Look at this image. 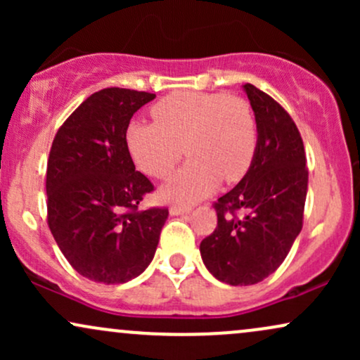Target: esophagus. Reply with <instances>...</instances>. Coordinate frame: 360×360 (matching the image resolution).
Wrapping results in <instances>:
<instances>
[{"instance_id":"esophagus-1","label":"esophagus","mask_w":360,"mask_h":360,"mask_svg":"<svg viewBox=\"0 0 360 360\" xmlns=\"http://www.w3.org/2000/svg\"><path fill=\"white\" fill-rule=\"evenodd\" d=\"M189 212H191V208H186V206H179V205H172L171 208H169V213H171L172 217H177V214H184Z\"/></svg>"}]
</instances>
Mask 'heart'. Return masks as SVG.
I'll list each match as a JSON object with an SVG mask.
<instances>
[{
	"label": "heart",
	"mask_w": 360,
	"mask_h": 360,
	"mask_svg": "<svg viewBox=\"0 0 360 360\" xmlns=\"http://www.w3.org/2000/svg\"><path fill=\"white\" fill-rule=\"evenodd\" d=\"M155 123H130L127 146L135 164L150 177H167L183 152L189 162L160 189L174 203H194L226 183L242 179L257 147L250 106L221 93H176L152 108Z\"/></svg>",
	"instance_id": "b5f03b06"
}]
</instances>
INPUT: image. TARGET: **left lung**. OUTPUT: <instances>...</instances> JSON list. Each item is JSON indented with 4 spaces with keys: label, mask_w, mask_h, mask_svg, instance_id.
Listing matches in <instances>:
<instances>
[{
    "label": "left lung",
    "mask_w": 360,
    "mask_h": 360,
    "mask_svg": "<svg viewBox=\"0 0 360 360\" xmlns=\"http://www.w3.org/2000/svg\"><path fill=\"white\" fill-rule=\"evenodd\" d=\"M257 147L240 183L218 198V225L200 245L205 267L230 286H250L286 259L303 226L307 155L295 122L269 94L243 84Z\"/></svg>",
    "instance_id": "1"
}]
</instances>
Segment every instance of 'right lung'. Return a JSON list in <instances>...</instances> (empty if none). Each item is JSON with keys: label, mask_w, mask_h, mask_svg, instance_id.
Segmentation results:
<instances>
[{"label": "right lung", "mask_w": 360, "mask_h": 360, "mask_svg": "<svg viewBox=\"0 0 360 360\" xmlns=\"http://www.w3.org/2000/svg\"><path fill=\"white\" fill-rule=\"evenodd\" d=\"M155 94L106 88L65 120L47 162L49 229L68 262L94 283H128L154 259L166 208L139 212L154 189L135 171L127 128Z\"/></svg>", "instance_id": "right-lung-1"}]
</instances>
